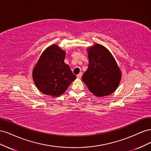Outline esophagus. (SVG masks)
<instances>
[{
  "instance_id": "34e87169",
  "label": "esophagus",
  "mask_w": 151,
  "mask_h": 151,
  "mask_svg": "<svg viewBox=\"0 0 151 151\" xmlns=\"http://www.w3.org/2000/svg\"><path fill=\"white\" fill-rule=\"evenodd\" d=\"M82 76H83V74H82V72H81V73H79V74H77V78L81 79V77H82Z\"/></svg>"
}]
</instances>
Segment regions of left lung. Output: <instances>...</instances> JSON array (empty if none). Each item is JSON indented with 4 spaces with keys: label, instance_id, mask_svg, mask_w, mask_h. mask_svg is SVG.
I'll return each instance as SVG.
<instances>
[{
    "label": "left lung",
    "instance_id": "obj_1",
    "mask_svg": "<svg viewBox=\"0 0 151 151\" xmlns=\"http://www.w3.org/2000/svg\"><path fill=\"white\" fill-rule=\"evenodd\" d=\"M88 68L82 81L91 93L103 97L115 92L122 79V72L111 52L103 45L95 43L87 49Z\"/></svg>",
    "mask_w": 151,
    "mask_h": 151
}]
</instances>
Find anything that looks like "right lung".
Masks as SVG:
<instances>
[{
	"label": "right lung",
	"mask_w": 151,
	"mask_h": 151,
	"mask_svg": "<svg viewBox=\"0 0 151 151\" xmlns=\"http://www.w3.org/2000/svg\"><path fill=\"white\" fill-rule=\"evenodd\" d=\"M65 52L57 45H50L41 55L35 65L32 76L41 92L53 97L65 92L76 76L64 63Z\"/></svg>",
	"instance_id": "right-lung-1"
}]
</instances>
